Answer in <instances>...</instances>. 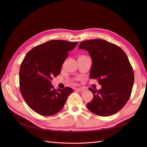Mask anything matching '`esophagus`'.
<instances>
[{
  "mask_svg": "<svg viewBox=\"0 0 147 147\" xmlns=\"http://www.w3.org/2000/svg\"><path fill=\"white\" fill-rule=\"evenodd\" d=\"M77 90L78 91L82 92V91H85L86 89L84 88H77Z\"/></svg>",
  "mask_w": 147,
  "mask_h": 147,
  "instance_id": "obj_1",
  "label": "esophagus"
}]
</instances>
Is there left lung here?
Returning a JSON list of instances; mask_svg holds the SVG:
<instances>
[{"label":"left lung","instance_id":"8db88e82","mask_svg":"<svg viewBox=\"0 0 147 147\" xmlns=\"http://www.w3.org/2000/svg\"><path fill=\"white\" fill-rule=\"evenodd\" d=\"M79 49L88 51L92 64L90 78L97 79L100 90L90 88L92 100L88 110L101 117L114 115L126 105L134 82L132 65L126 53L115 44L102 39L82 42Z\"/></svg>","mask_w":147,"mask_h":147}]
</instances>
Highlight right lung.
I'll return each instance as SVG.
<instances>
[{
    "mask_svg": "<svg viewBox=\"0 0 147 147\" xmlns=\"http://www.w3.org/2000/svg\"><path fill=\"white\" fill-rule=\"evenodd\" d=\"M78 42L53 40L28 52L20 69V90L29 107L42 116H51L63 109L73 90L54 88L51 80L61 70L69 51Z\"/></svg>",
    "mask_w": 147,
    "mask_h": 147,
    "instance_id": "1",
    "label": "right lung"
}]
</instances>
